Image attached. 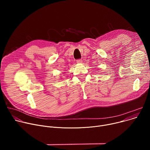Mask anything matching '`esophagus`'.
Returning a JSON list of instances; mask_svg holds the SVG:
<instances>
[{"instance_id": "esophagus-1", "label": "esophagus", "mask_w": 150, "mask_h": 150, "mask_svg": "<svg viewBox=\"0 0 150 150\" xmlns=\"http://www.w3.org/2000/svg\"><path fill=\"white\" fill-rule=\"evenodd\" d=\"M82 59H78L76 60V63H82Z\"/></svg>"}]
</instances>
